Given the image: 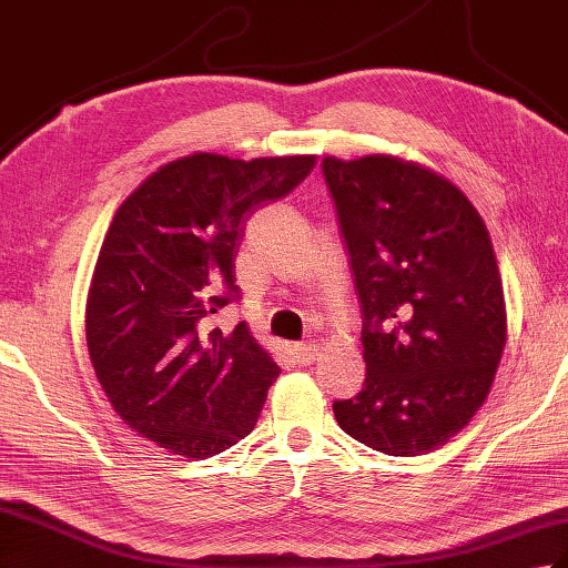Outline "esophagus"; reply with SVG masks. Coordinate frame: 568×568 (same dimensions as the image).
<instances>
[{"mask_svg":"<svg viewBox=\"0 0 568 568\" xmlns=\"http://www.w3.org/2000/svg\"><path fill=\"white\" fill-rule=\"evenodd\" d=\"M293 354H295V358L300 361V364H312V361H315L317 354H320V346L312 344V342L295 344L293 346Z\"/></svg>","mask_w":568,"mask_h":568,"instance_id":"obj_1","label":"esophagus"}]
</instances>
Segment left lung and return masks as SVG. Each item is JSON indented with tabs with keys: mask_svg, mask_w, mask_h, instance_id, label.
<instances>
[{
	"mask_svg": "<svg viewBox=\"0 0 568 568\" xmlns=\"http://www.w3.org/2000/svg\"><path fill=\"white\" fill-rule=\"evenodd\" d=\"M361 303L364 390L334 400L356 442L417 456L484 405L508 322L488 229L449 180L390 155L322 161Z\"/></svg>",
	"mask_w": 568,
	"mask_h": 568,
	"instance_id": "1",
	"label": "left lung"
}]
</instances>
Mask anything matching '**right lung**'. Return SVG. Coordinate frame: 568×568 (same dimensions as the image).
<instances>
[{"mask_svg": "<svg viewBox=\"0 0 568 568\" xmlns=\"http://www.w3.org/2000/svg\"><path fill=\"white\" fill-rule=\"evenodd\" d=\"M315 155L236 161L195 153L155 171L116 210L88 297V348L114 413L187 458L256 427L281 376L244 322H202L239 300L234 256L248 216L285 197Z\"/></svg>", "mask_w": 568, "mask_h": 568, "instance_id": "add662e5", "label": "right lung"}]
</instances>
